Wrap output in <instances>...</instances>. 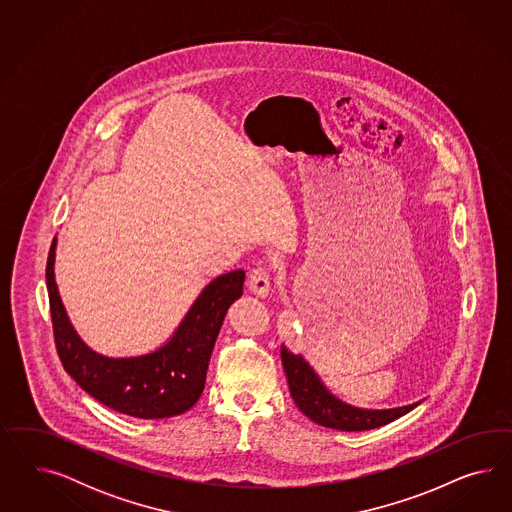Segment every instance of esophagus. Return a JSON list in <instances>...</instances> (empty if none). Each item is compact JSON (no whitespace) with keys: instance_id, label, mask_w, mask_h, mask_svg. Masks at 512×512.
Segmentation results:
<instances>
[{"instance_id":"esophagus-1","label":"esophagus","mask_w":512,"mask_h":512,"mask_svg":"<svg viewBox=\"0 0 512 512\" xmlns=\"http://www.w3.org/2000/svg\"><path fill=\"white\" fill-rule=\"evenodd\" d=\"M249 291L255 296L266 298L270 293V274L264 266H257L249 272Z\"/></svg>"}]
</instances>
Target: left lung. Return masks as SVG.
Returning <instances> with one entry per match:
<instances>
[{
    "label": "left lung",
    "mask_w": 512,
    "mask_h": 512,
    "mask_svg": "<svg viewBox=\"0 0 512 512\" xmlns=\"http://www.w3.org/2000/svg\"><path fill=\"white\" fill-rule=\"evenodd\" d=\"M281 362L287 375L289 392L295 400L296 407L325 428H334L341 432H364L379 426H385L392 420L400 419L413 411L420 402L392 407V409H362L349 403L341 402L323 385L319 375L313 372L310 364L302 355L291 353L281 345Z\"/></svg>",
    "instance_id": "8db88e82"
}]
</instances>
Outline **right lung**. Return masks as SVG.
Listing matches in <instances>:
<instances>
[{
  "mask_svg": "<svg viewBox=\"0 0 512 512\" xmlns=\"http://www.w3.org/2000/svg\"><path fill=\"white\" fill-rule=\"evenodd\" d=\"M56 238L48 251L47 289L56 349L65 372L110 409L137 419H169L201 398L219 328L242 296L246 272L233 270L210 281L171 340L140 357L112 358L92 351L71 325L54 278Z\"/></svg>",
  "mask_w": 512,
  "mask_h": 512,
  "instance_id": "right-lung-1",
  "label": "right lung"
}]
</instances>
